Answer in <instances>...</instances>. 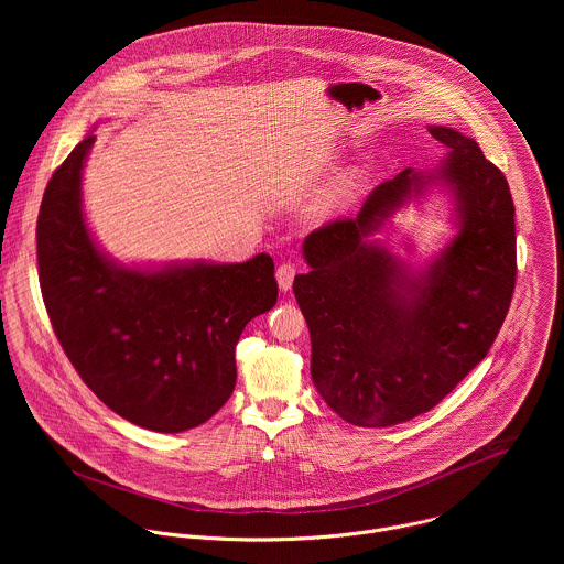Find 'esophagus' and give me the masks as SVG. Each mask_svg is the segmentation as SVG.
I'll list each match as a JSON object with an SVG mask.
<instances>
[{
  "label": "esophagus",
  "mask_w": 564,
  "mask_h": 564,
  "mask_svg": "<svg viewBox=\"0 0 564 564\" xmlns=\"http://www.w3.org/2000/svg\"><path fill=\"white\" fill-rule=\"evenodd\" d=\"M294 274H296V268L292 263H281L276 268V281H279V288L283 292H288L292 288V281H294Z\"/></svg>",
  "instance_id": "1"
}]
</instances>
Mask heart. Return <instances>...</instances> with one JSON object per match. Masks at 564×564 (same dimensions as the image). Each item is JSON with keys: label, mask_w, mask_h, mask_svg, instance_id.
Listing matches in <instances>:
<instances>
[{"label": "heart", "mask_w": 564, "mask_h": 564, "mask_svg": "<svg viewBox=\"0 0 564 564\" xmlns=\"http://www.w3.org/2000/svg\"><path fill=\"white\" fill-rule=\"evenodd\" d=\"M337 196H341V194H333V196H330V198H328V200H335V198H337Z\"/></svg>", "instance_id": "obj_1"}]
</instances>
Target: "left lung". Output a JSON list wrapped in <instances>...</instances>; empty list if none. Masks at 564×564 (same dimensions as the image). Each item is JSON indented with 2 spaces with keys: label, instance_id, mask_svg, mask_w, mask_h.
I'll return each mask as SVG.
<instances>
[{
  "label": "left lung",
  "instance_id": "obj_1",
  "mask_svg": "<svg viewBox=\"0 0 564 564\" xmlns=\"http://www.w3.org/2000/svg\"><path fill=\"white\" fill-rule=\"evenodd\" d=\"M451 149L435 176L413 170L377 185L355 218L307 234V274L294 296L312 339V379L348 424L409 422L487 357L516 288V207L505 174L473 138L429 129ZM442 177L456 196L460 231L420 278L367 236L413 193Z\"/></svg>",
  "mask_w": 564,
  "mask_h": 564
}]
</instances>
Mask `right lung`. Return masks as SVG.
<instances>
[{"instance_id": "right-lung-1", "label": "right lung", "mask_w": 564, "mask_h": 564, "mask_svg": "<svg viewBox=\"0 0 564 564\" xmlns=\"http://www.w3.org/2000/svg\"><path fill=\"white\" fill-rule=\"evenodd\" d=\"M96 135L53 172L37 216V270L68 361L120 417L158 433L205 424L236 383L234 348L279 296L270 254L236 265L155 272L111 263L83 214V167Z\"/></svg>"}]
</instances>
